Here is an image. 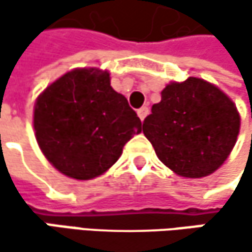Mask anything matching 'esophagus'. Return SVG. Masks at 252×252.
I'll return each mask as SVG.
<instances>
[{
	"instance_id": "obj_1",
	"label": "esophagus",
	"mask_w": 252,
	"mask_h": 252,
	"mask_svg": "<svg viewBox=\"0 0 252 252\" xmlns=\"http://www.w3.org/2000/svg\"><path fill=\"white\" fill-rule=\"evenodd\" d=\"M137 115H138V118H140L141 121H144V118L149 115V108H147V106H143V108H140V109L137 111Z\"/></svg>"
}]
</instances>
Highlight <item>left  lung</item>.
I'll list each match as a JSON object with an SVG mask.
<instances>
[{
    "mask_svg": "<svg viewBox=\"0 0 252 252\" xmlns=\"http://www.w3.org/2000/svg\"><path fill=\"white\" fill-rule=\"evenodd\" d=\"M241 117L233 100L218 86L188 77L171 81L152 106L143 132L159 160L184 178H204L229 158Z\"/></svg>",
    "mask_w": 252,
    "mask_h": 252,
    "instance_id": "left-lung-1",
    "label": "left lung"
}]
</instances>
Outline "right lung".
<instances>
[{
  "label": "right lung",
  "instance_id": "add662e5",
  "mask_svg": "<svg viewBox=\"0 0 252 252\" xmlns=\"http://www.w3.org/2000/svg\"><path fill=\"white\" fill-rule=\"evenodd\" d=\"M36 141L61 174L89 181L123 155L141 121L126 96L111 86L108 70L74 68L51 83L33 108Z\"/></svg>",
  "mask_w": 252,
  "mask_h": 252
}]
</instances>
